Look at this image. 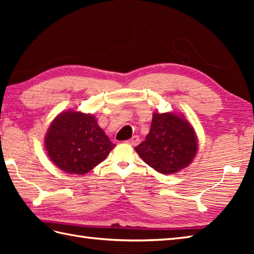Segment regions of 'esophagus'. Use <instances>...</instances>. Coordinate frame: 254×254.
<instances>
[{
  "mask_svg": "<svg viewBox=\"0 0 254 254\" xmlns=\"http://www.w3.org/2000/svg\"><path fill=\"white\" fill-rule=\"evenodd\" d=\"M138 142H139V137H138L137 135H134V136H132L131 139H128V141H127V143L132 145V146H135V145H136Z\"/></svg>",
  "mask_w": 254,
  "mask_h": 254,
  "instance_id": "1",
  "label": "esophagus"
}]
</instances>
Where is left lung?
I'll return each instance as SVG.
<instances>
[{"instance_id":"8db88e82","label":"left lung","mask_w":254,"mask_h":254,"mask_svg":"<svg viewBox=\"0 0 254 254\" xmlns=\"http://www.w3.org/2000/svg\"><path fill=\"white\" fill-rule=\"evenodd\" d=\"M135 150L153 169L171 175L192 163L197 153V138L183 115L155 112L149 133Z\"/></svg>"}]
</instances>
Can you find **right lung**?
Returning a JSON list of instances; mask_svg holds the SVG:
<instances>
[{
	"instance_id": "add662e5",
	"label": "right lung",
	"mask_w": 254,
	"mask_h": 254,
	"mask_svg": "<svg viewBox=\"0 0 254 254\" xmlns=\"http://www.w3.org/2000/svg\"><path fill=\"white\" fill-rule=\"evenodd\" d=\"M45 145L52 163L72 175L87 174L116 146L94 115L74 110L56 117L47 131Z\"/></svg>"
}]
</instances>
